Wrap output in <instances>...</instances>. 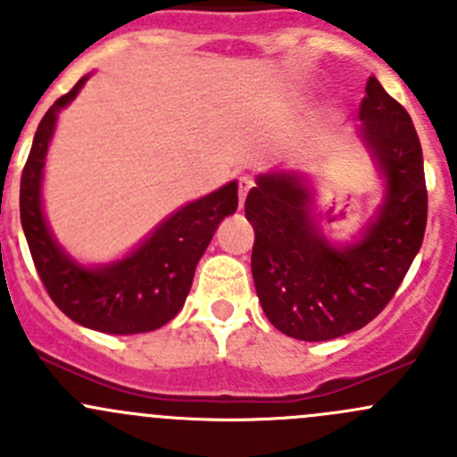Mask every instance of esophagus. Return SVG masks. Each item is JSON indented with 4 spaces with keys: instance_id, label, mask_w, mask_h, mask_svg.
Returning a JSON list of instances; mask_svg holds the SVG:
<instances>
[{
    "instance_id": "esophagus-1",
    "label": "esophagus",
    "mask_w": 457,
    "mask_h": 457,
    "mask_svg": "<svg viewBox=\"0 0 457 457\" xmlns=\"http://www.w3.org/2000/svg\"><path fill=\"white\" fill-rule=\"evenodd\" d=\"M252 187H254V181H252L250 177H241V181H238V203H241V207L243 203H245L247 192H250Z\"/></svg>"
}]
</instances>
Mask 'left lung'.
Masks as SVG:
<instances>
[{
    "mask_svg": "<svg viewBox=\"0 0 457 457\" xmlns=\"http://www.w3.org/2000/svg\"><path fill=\"white\" fill-rule=\"evenodd\" d=\"M365 92L358 139L370 150L385 192L352 243L322 234L314 186L296 170L258 174L247 195L258 301L289 338L318 343L365 327L394 298L425 238L427 186L416 128L376 77Z\"/></svg>",
    "mask_w": 457,
    "mask_h": 457,
    "instance_id": "1",
    "label": "left lung"
}]
</instances>
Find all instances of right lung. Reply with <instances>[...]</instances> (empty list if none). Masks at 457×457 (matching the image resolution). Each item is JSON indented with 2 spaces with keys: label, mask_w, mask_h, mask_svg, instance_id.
Masks as SVG:
<instances>
[{
  "label": "right lung",
  "mask_w": 457,
  "mask_h": 457,
  "mask_svg": "<svg viewBox=\"0 0 457 457\" xmlns=\"http://www.w3.org/2000/svg\"><path fill=\"white\" fill-rule=\"evenodd\" d=\"M87 77H81L68 95L54 101L37 128L21 174V228L37 274L63 314L104 334H143L159 329L181 312L196 262L220 220L237 212L238 183H225L219 190L179 207L130 254L105 265H81L50 232L41 186L59 112L79 95Z\"/></svg>",
  "instance_id": "add662e5"
}]
</instances>
